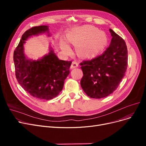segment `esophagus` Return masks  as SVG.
I'll return each mask as SVG.
<instances>
[{"label":"esophagus","instance_id":"obj_1","mask_svg":"<svg viewBox=\"0 0 146 146\" xmlns=\"http://www.w3.org/2000/svg\"><path fill=\"white\" fill-rule=\"evenodd\" d=\"M78 67V62H76V61H73V62H72V63L71 66H70V68L71 69H73V68H76V67Z\"/></svg>","mask_w":146,"mask_h":146}]
</instances>
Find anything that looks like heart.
Here are the masks:
<instances>
[{"mask_svg": "<svg viewBox=\"0 0 146 146\" xmlns=\"http://www.w3.org/2000/svg\"><path fill=\"white\" fill-rule=\"evenodd\" d=\"M68 42L79 46L80 55L85 58H92L98 55L108 43V36L102 31L95 27L85 25L76 28L68 36ZM64 51L69 53L71 50L69 46L63 45Z\"/></svg>", "mask_w": 146, "mask_h": 146, "instance_id": "1", "label": "heart"}]
</instances>
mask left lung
<instances>
[{
	"label": "left lung",
	"instance_id": "obj_1",
	"mask_svg": "<svg viewBox=\"0 0 146 146\" xmlns=\"http://www.w3.org/2000/svg\"><path fill=\"white\" fill-rule=\"evenodd\" d=\"M112 40L102 54L80 64L83 76L80 85L86 94L100 99L115 90L127 70L128 51L125 41L111 29Z\"/></svg>",
	"mask_w": 146,
	"mask_h": 146
}]
</instances>
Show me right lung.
<instances>
[{"label":"right lung","mask_w":146,"mask_h":146,"mask_svg":"<svg viewBox=\"0 0 146 146\" xmlns=\"http://www.w3.org/2000/svg\"><path fill=\"white\" fill-rule=\"evenodd\" d=\"M45 32L49 33L47 25L34 27L25 31L14 51L13 61L15 75L21 86L33 96L49 100L62 90L64 80L70 73L72 61L59 60L51 47L48 54L37 60L25 56V41L33 35Z\"/></svg>","instance_id":"1"}]
</instances>
